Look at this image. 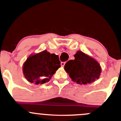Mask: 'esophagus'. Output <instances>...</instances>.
Instances as JSON below:
<instances>
[{"label": "esophagus", "instance_id": "1", "mask_svg": "<svg viewBox=\"0 0 121 121\" xmlns=\"http://www.w3.org/2000/svg\"><path fill=\"white\" fill-rule=\"evenodd\" d=\"M65 64V62H61V65L62 67H64Z\"/></svg>", "mask_w": 121, "mask_h": 121}]
</instances>
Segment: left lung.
<instances>
[{
    "label": "left lung",
    "instance_id": "obj_1",
    "mask_svg": "<svg viewBox=\"0 0 121 121\" xmlns=\"http://www.w3.org/2000/svg\"><path fill=\"white\" fill-rule=\"evenodd\" d=\"M74 57V60L68 61L64 66L72 81L85 85L99 78L101 69L97 61L81 51L77 52Z\"/></svg>",
    "mask_w": 121,
    "mask_h": 121
}]
</instances>
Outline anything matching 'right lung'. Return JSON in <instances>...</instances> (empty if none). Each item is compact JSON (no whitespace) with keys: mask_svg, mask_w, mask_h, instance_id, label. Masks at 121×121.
<instances>
[{"mask_svg":"<svg viewBox=\"0 0 121 121\" xmlns=\"http://www.w3.org/2000/svg\"><path fill=\"white\" fill-rule=\"evenodd\" d=\"M60 63L58 56L44 50L27 58L23 66L24 75L30 83H45L61 67Z\"/></svg>","mask_w":121,"mask_h":121,"instance_id":"right-lung-1","label":"right lung"}]
</instances>
